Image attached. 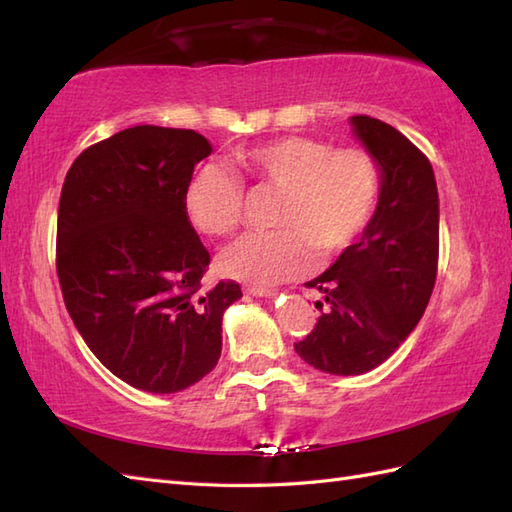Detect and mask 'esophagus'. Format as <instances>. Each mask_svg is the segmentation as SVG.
I'll use <instances>...</instances> for the list:
<instances>
[{
    "label": "esophagus",
    "mask_w": 512,
    "mask_h": 512,
    "mask_svg": "<svg viewBox=\"0 0 512 512\" xmlns=\"http://www.w3.org/2000/svg\"><path fill=\"white\" fill-rule=\"evenodd\" d=\"M246 292H248V295H253V297H270V295H275V290L268 288V286H248Z\"/></svg>",
    "instance_id": "34e87169"
}]
</instances>
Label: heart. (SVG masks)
<instances>
[{
	"label": "heart",
	"instance_id": "1",
	"mask_svg": "<svg viewBox=\"0 0 512 512\" xmlns=\"http://www.w3.org/2000/svg\"><path fill=\"white\" fill-rule=\"evenodd\" d=\"M257 187L279 189L277 231L248 233L220 255L222 273L275 284L299 275L310 248L332 257L350 246L372 222L380 198V169L363 147H334L319 138L286 136L237 154ZM184 211L206 235L224 237L246 211L242 182L222 165H202L184 187Z\"/></svg>",
	"mask_w": 512,
	"mask_h": 512
}]
</instances>
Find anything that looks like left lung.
<instances>
[{"instance_id":"8db88e82","label":"left lung","mask_w":512,"mask_h":512,"mask_svg":"<svg viewBox=\"0 0 512 512\" xmlns=\"http://www.w3.org/2000/svg\"><path fill=\"white\" fill-rule=\"evenodd\" d=\"M380 167V198L358 242L312 279L319 319L295 352L308 365L356 376L385 363L422 319L438 275L440 209L429 158L378 118L352 116Z\"/></svg>"}]
</instances>
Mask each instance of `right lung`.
Masks as SVG:
<instances>
[{"mask_svg": "<svg viewBox=\"0 0 512 512\" xmlns=\"http://www.w3.org/2000/svg\"><path fill=\"white\" fill-rule=\"evenodd\" d=\"M211 145L193 129L138 125L88 147L65 176L57 275L65 308L114 376L151 394L198 383L220 361L239 284H204L211 255L184 187Z\"/></svg>", "mask_w": 512, "mask_h": 512, "instance_id": "add662e5", "label": "right lung"}]
</instances>
